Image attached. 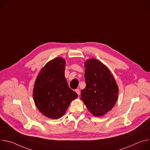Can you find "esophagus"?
I'll return each instance as SVG.
<instances>
[{
  "label": "esophagus",
  "mask_w": 150,
  "mask_h": 150,
  "mask_svg": "<svg viewBox=\"0 0 150 150\" xmlns=\"http://www.w3.org/2000/svg\"><path fill=\"white\" fill-rule=\"evenodd\" d=\"M75 92L77 93V94H78V96L80 95V90H79V89H76V90H75Z\"/></svg>",
  "instance_id": "1"
}]
</instances>
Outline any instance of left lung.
Masks as SVG:
<instances>
[{
  "mask_svg": "<svg viewBox=\"0 0 150 150\" xmlns=\"http://www.w3.org/2000/svg\"><path fill=\"white\" fill-rule=\"evenodd\" d=\"M84 67L86 87L81 90V99L93 115L102 116L115 105L118 86L110 71L98 60H85Z\"/></svg>",
  "mask_w": 150,
  "mask_h": 150,
  "instance_id": "8db88e82",
  "label": "left lung"
}]
</instances>
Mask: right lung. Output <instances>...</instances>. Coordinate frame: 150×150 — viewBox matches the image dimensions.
Here are the masks:
<instances>
[{"label":"right lung","mask_w":150,"mask_h":150,"mask_svg":"<svg viewBox=\"0 0 150 150\" xmlns=\"http://www.w3.org/2000/svg\"><path fill=\"white\" fill-rule=\"evenodd\" d=\"M65 65L63 57L51 60L41 69L35 81L34 101L38 110L50 119L62 117L71 101L78 97L67 81Z\"/></svg>","instance_id":"1"}]
</instances>
